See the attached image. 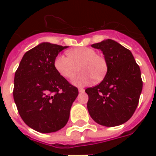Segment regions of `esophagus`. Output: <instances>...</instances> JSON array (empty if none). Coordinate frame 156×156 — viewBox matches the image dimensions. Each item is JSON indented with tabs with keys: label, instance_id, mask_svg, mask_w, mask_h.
<instances>
[{
	"label": "esophagus",
	"instance_id": "esophagus-1",
	"mask_svg": "<svg viewBox=\"0 0 156 156\" xmlns=\"http://www.w3.org/2000/svg\"><path fill=\"white\" fill-rule=\"evenodd\" d=\"M78 91H79L80 93L84 92V89H83V88H82V87H79V88H78Z\"/></svg>",
	"mask_w": 156,
	"mask_h": 156
}]
</instances>
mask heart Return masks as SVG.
Masks as SVG:
<instances>
[{
    "label": "heart",
    "mask_w": 156,
    "mask_h": 156,
    "mask_svg": "<svg viewBox=\"0 0 156 156\" xmlns=\"http://www.w3.org/2000/svg\"><path fill=\"white\" fill-rule=\"evenodd\" d=\"M68 56L59 55L54 61L57 73L66 79H71L78 72L82 73L73 79V83L83 87L95 81L102 80L108 71V62L103 56L98 55L93 48L80 47L68 52Z\"/></svg>",
    "instance_id": "heart-1"
}]
</instances>
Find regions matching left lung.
Returning a JSON list of instances; mask_svg holds the SVG:
<instances>
[{
  "label": "left lung",
  "instance_id": "obj_1",
  "mask_svg": "<svg viewBox=\"0 0 156 156\" xmlns=\"http://www.w3.org/2000/svg\"><path fill=\"white\" fill-rule=\"evenodd\" d=\"M108 62V71L100 84L85 90L91 118L107 127L129 120L138 107L143 90L140 68L129 49L112 40L94 44Z\"/></svg>",
  "mask_w": 156,
  "mask_h": 156
}]
</instances>
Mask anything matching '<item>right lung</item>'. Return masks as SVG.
I'll return each mask as SVG.
<instances>
[{
	"instance_id": "right-lung-1",
	"label": "right lung",
	"mask_w": 156,
	"mask_h": 156,
	"mask_svg": "<svg viewBox=\"0 0 156 156\" xmlns=\"http://www.w3.org/2000/svg\"><path fill=\"white\" fill-rule=\"evenodd\" d=\"M67 47L42 43L24 54L14 75L13 100L23 121L40 133L61 129L68 122L78 88L61 77L54 61Z\"/></svg>"
}]
</instances>
